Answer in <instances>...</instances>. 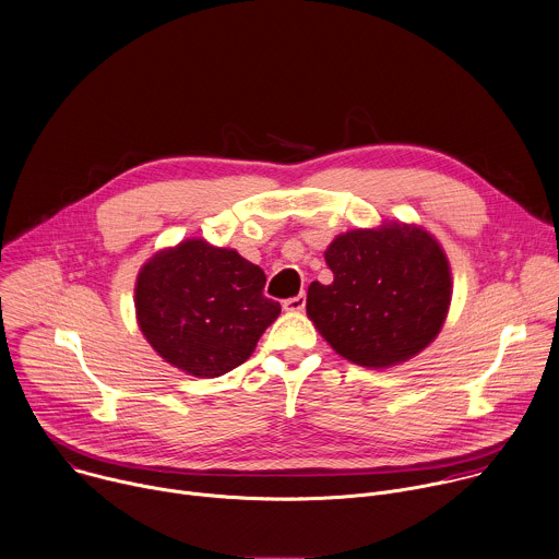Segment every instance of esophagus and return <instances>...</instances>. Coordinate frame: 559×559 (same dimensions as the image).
I'll list each match as a JSON object with an SVG mask.
<instances>
[{"label":"esophagus","mask_w":559,"mask_h":559,"mask_svg":"<svg viewBox=\"0 0 559 559\" xmlns=\"http://www.w3.org/2000/svg\"><path fill=\"white\" fill-rule=\"evenodd\" d=\"M284 310L286 312H299V310H304V306H306V295L301 293V295H295V297H290V299H284Z\"/></svg>","instance_id":"1"}]
</instances>
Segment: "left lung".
I'll return each instance as SVG.
<instances>
[{
    "label": "left lung",
    "instance_id": "left-lung-1",
    "mask_svg": "<svg viewBox=\"0 0 559 559\" xmlns=\"http://www.w3.org/2000/svg\"><path fill=\"white\" fill-rule=\"evenodd\" d=\"M323 258L334 280L308 286L306 312L340 357L383 370L438 337L454 282L448 253L425 227L383 219L337 236Z\"/></svg>",
    "mask_w": 559,
    "mask_h": 559
}]
</instances>
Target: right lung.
Here are the masks:
<instances>
[{
  "mask_svg": "<svg viewBox=\"0 0 559 559\" xmlns=\"http://www.w3.org/2000/svg\"><path fill=\"white\" fill-rule=\"evenodd\" d=\"M266 275L236 249L189 238L156 251L134 286L136 321L169 366L213 379L245 364L282 306L264 297Z\"/></svg>",
  "mask_w": 559,
  "mask_h": 559,
  "instance_id": "add662e5",
  "label": "right lung"
}]
</instances>
